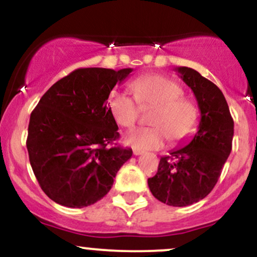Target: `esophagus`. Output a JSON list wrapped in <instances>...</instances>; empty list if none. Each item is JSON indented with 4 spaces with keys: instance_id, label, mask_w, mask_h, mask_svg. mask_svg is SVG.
Returning a JSON list of instances; mask_svg holds the SVG:
<instances>
[{
    "instance_id": "esophagus-1",
    "label": "esophagus",
    "mask_w": 257,
    "mask_h": 257,
    "mask_svg": "<svg viewBox=\"0 0 257 257\" xmlns=\"http://www.w3.org/2000/svg\"><path fill=\"white\" fill-rule=\"evenodd\" d=\"M133 153H134L135 156H140V155H143L144 151H141V150H138V149H134L133 150Z\"/></svg>"
}]
</instances>
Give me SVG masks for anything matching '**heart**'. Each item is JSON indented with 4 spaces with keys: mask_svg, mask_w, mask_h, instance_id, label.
I'll use <instances>...</instances> for the list:
<instances>
[{
    "mask_svg": "<svg viewBox=\"0 0 257 257\" xmlns=\"http://www.w3.org/2000/svg\"><path fill=\"white\" fill-rule=\"evenodd\" d=\"M129 87L134 99L123 91H114L108 99V110L114 122L123 128H132L140 114L139 105L153 111L150 116L152 126L129 133L128 145L138 150H155L163 146L167 139L178 145L197 131L198 107L185 98L184 89L175 81L161 75H146L134 79Z\"/></svg>",
    "mask_w": 257,
    "mask_h": 257,
    "instance_id": "1",
    "label": "heart"
}]
</instances>
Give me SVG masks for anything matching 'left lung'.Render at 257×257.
<instances>
[{"mask_svg": "<svg viewBox=\"0 0 257 257\" xmlns=\"http://www.w3.org/2000/svg\"><path fill=\"white\" fill-rule=\"evenodd\" d=\"M175 70L198 102V132L185 147L162 157L157 173L147 182L162 203L186 206L205 198L216 185L231 153L234 122L217 85L190 67Z\"/></svg>", "mask_w": 257, "mask_h": 257, "instance_id": "1", "label": "left lung"}]
</instances>
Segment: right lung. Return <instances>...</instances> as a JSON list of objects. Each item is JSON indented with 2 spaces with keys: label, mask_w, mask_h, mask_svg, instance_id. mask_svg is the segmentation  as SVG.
I'll list each match as a JSON object with an SVG mask.
<instances>
[{
  "label": "right lung",
  "mask_w": 257,
  "mask_h": 257,
  "mask_svg": "<svg viewBox=\"0 0 257 257\" xmlns=\"http://www.w3.org/2000/svg\"><path fill=\"white\" fill-rule=\"evenodd\" d=\"M133 69L84 67L59 79L31 112L29 159L38 184L58 204L83 208L107 194L132 149L111 146L118 125L106 100Z\"/></svg>",
  "instance_id": "1"
}]
</instances>
